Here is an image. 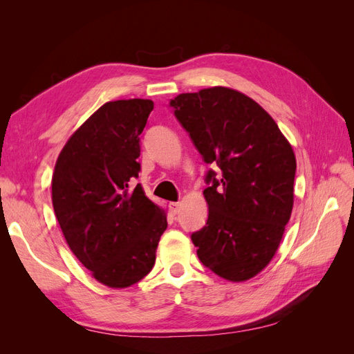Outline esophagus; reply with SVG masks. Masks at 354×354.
I'll list each match as a JSON object with an SVG mask.
<instances>
[{"instance_id": "1", "label": "esophagus", "mask_w": 354, "mask_h": 354, "mask_svg": "<svg viewBox=\"0 0 354 354\" xmlns=\"http://www.w3.org/2000/svg\"><path fill=\"white\" fill-rule=\"evenodd\" d=\"M168 207H169L171 214H173V216H177L178 211H180V203L178 202H169Z\"/></svg>"}]
</instances>
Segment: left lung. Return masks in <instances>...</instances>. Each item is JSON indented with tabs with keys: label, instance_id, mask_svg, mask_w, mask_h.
Wrapping results in <instances>:
<instances>
[{
	"label": "left lung",
	"instance_id": "8db88e82",
	"mask_svg": "<svg viewBox=\"0 0 354 354\" xmlns=\"http://www.w3.org/2000/svg\"><path fill=\"white\" fill-rule=\"evenodd\" d=\"M209 169L208 220L192 233L201 263L232 282L270 263L294 205L295 155L273 118L236 90L212 87L169 102Z\"/></svg>",
	"mask_w": 354,
	"mask_h": 354
}]
</instances>
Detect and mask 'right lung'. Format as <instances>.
I'll list each match as a JSON object with an SVG mask.
<instances>
[{"mask_svg":"<svg viewBox=\"0 0 354 354\" xmlns=\"http://www.w3.org/2000/svg\"><path fill=\"white\" fill-rule=\"evenodd\" d=\"M153 102L104 103L62 149L51 181L53 208L71 251L100 283L127 288L152 270L167 229L162 208L138 177L140 134Z\"/></svg>","mask_w":354,"mask_h":354,"instance_id":"1","label":"right lung"}]
</instances>
